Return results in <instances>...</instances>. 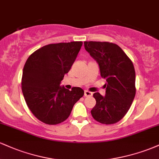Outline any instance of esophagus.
<instances>
[{"label": "esophagus", "instance_id": "esophagus-1", "mask_svg": "<svg viewBox=\"0 0 159 159\" xmlns=\"http://www.w3.org/2000/svg\"><path fill=\"white\" fill-rule=\"evenodd\" d=\"M84 96H93V93L90 92L89 90H84Z\"/></svg>", "mask_w": 159, "mask_h": 159}]
</instances>
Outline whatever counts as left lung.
<instances>
[{"label":"left lung","mask_w":159,"mask_h":159,"mask_svg":"<svg viewBox=\"0 0 159 159\" xmlns=\"http://www.w3.org/2000/svg\"><path fill=\"white\" fill-rule=\"evenodd\" d=\"M84 48L98 63L107 83L105 96L95 93L96 104L91 110L94 120L111 125L123 119L135 96V71L122 48L108 42H84Z\"/></svg>","instance_id":"1"}]
</instances>
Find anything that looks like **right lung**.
Instances as JSON below:
<instances>
[{"label": "right lung", "instance_id": "1", "mask_svg": "<svg viewBox=\"0 0 159 159\" xmlns=\"http://www.w3.org/2000/svg\"><path fill=\"white\" fill-rule=\"evenodd\" d=\"M82 42L49 44L27 58L21 90L32 114L41 122L57 125L69 117L74 105L84 94L81 87H60L81 49Z\"/></svg>", "mask_w": 159, "mask_h": 159}]
</instances>
